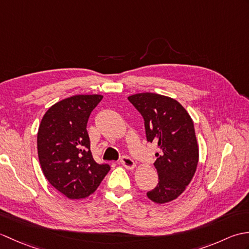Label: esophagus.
<instances>
[{"label":"esophagus","mask_w":249,"mask_h":249,"mask_svg":"<svg viewBox=\"0 0 249 249\" xmlns=\"http://www.w3.org/2000/svg\"><path fill=\"white\" fill-rule=\"evenodd\" d=\"M121 163L126 169H129V170H133V169H135V167H136V162L128 156H122L121 157Z\"/></svg>","instance_id":"obj_1"}]
</instances>
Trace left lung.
Segmentation results:
<instances>
[{"mask_svg":"<svg viewBox=\"0 0 249 249\" xmlns=\"http://www.w3.org/2000/svg\"><path fill=\"white\" fill-rule=\"evenodd\" d=\"M144 120L146 140L156 143L154 166L158 184L147 198L162 204L181 195L192 181L199 160L194 122L183 106L171 97L139 93L128 97Z\"/></svg>","mask_w":249,"mask_h":249,"instance_id":"1","label":"left lung"}]
</instances>
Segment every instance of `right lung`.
Masks as SVG:
<instances>
[{"label": "right lung", "mask_w": 249, "mask_h": 249, "mask_svg": "<svg viewBox=\"0 0 249 249\" xmlns=\"http://www.w3.org/2000/svg\"><path fill=\"white\" fill-rule=\"evenodd\" d=\"M102 95H75L54 104L45 113L37 133V151L46 178L70 199L92 195L110 170L91 152L88 120Z\"/></svg>", "instance_id": "add662e5"}]
</instances>
